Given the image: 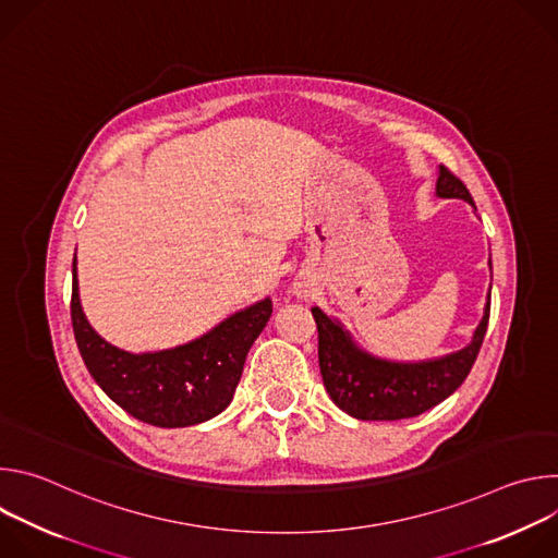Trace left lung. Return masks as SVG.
I'll return each instance as SVG.
<instances>
[{
	"instance_id": "1",
	"label": "left lung",
	"mask_w": 558,
	"mask_h": 558,
	"mask_svg": "<svg viewBox=\"0 0 558 558\" xmlns=\"http://www.w3.org/2000/svg\"><path fill=\"white\" fill-rule=\"evenodd\" d=\"M437 196L463 198L474 207L468 187L444 166H439ZM317 325V360L331 400L357 420H407L426 413L444 402L468 377L486 338L490 320V298L482 325L472 342L441 360L397 364L371 357L360 351L340 323L317 306L311 308Z\"/></svg>"
}]
</instances>
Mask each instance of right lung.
<instances>
[{
  "label": "right lung",
  "mask_w": 558,
  "mask_h": 558,
  "mask_svg": "<svg viewBox=\"0 0 558 558\" xmlns=\"http://www.w3.org/2000/svg\"><path fill=\"white\" fill-rule=\"evenodd\" d=\"M271 308V300L265 298L190 344L134 355L108 344L88 325L78 302L76 260L72 263L70 317L78 353L114 404L158 428L194 426L229 407L247 353L269 323Z\"/></svg>",
  "instance_id": "obj_1"
}]
</instances>
